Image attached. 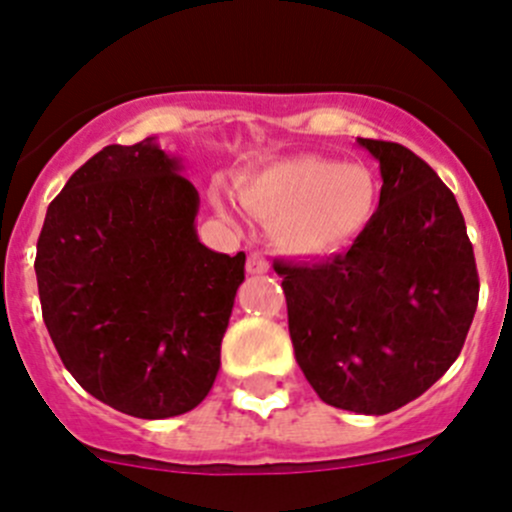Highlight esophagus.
<instances>
[{
    "mask_svg": "<svg viewBox=\"0 0 512 512\" xmlns=\"http://www.w3.org/2000/svg\"><path fill=\"white\" fill-rule=\"evenodd\" d=\"M267 270H270V262H267V257L262 252H252L247 257V274H265Z\"/></svg>",
    "mask_w": 512,
    "mask_h": 512,
    "instance_id": "34e87169",
    "label": "esophagus"
}]
</instances>
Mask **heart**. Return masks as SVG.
I'll use <instances>...</instances> for the list:
<instances>
[{"label": "heart", "mask_w": 512, "mask_h": 512, "mask_svg": "<svg viewBox=\"0 0 512 512\" xmlns=\"http://www.w3.org/2000/svg\"><path fill=\"white\" fill-rule=\"evenodd\" d=\"M238 201L270 220L274 245L287 255L326 257L353 245L380 208V181L365 164L319 154L279 159L238 184ZM215 211L235 220L230 201L215 193Z\"/></svg>", "instance_id": "heart-1"}]
</instances>
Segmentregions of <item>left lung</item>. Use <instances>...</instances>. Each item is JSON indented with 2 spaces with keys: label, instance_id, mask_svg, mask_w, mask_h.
I'll list each match as a JSON object with an SVG mask.
<instances>
[{
  "label": "left lung",
  "instance_id": "8db88e82",
  "mask_svg": "<svg viewBox=\"0 0 512 512\" xmlns=\"http://www.w3.org/2000/svg\"><path fill=\"white\" fill-rule=\"evenodd\" d=\"M380 164V208L343 255L274 262L301 373L326 405L400 410L459 358L478 274L454 193L395 142L355 139Z\"/></svg>",
  "mask_w": 512,
  "mask_h": 512
}]
</instances>
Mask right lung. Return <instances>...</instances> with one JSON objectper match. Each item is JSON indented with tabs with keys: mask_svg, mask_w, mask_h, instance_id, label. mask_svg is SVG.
<instances>
[{
	"mask_svg": "<svg viewBox=\"0 0 512 512\" xmlns=\"http://www.w3.org/2000/svg\"><path fill=\"white\" fill-rule=\"evenodd\" d=\"M157 137L110 144L48 206L36 245L43 324L83 390L139 419L206 400L245 252L198 240L201 198Z\"/></svg>",
	"mask_w": 512,
	"mask_h": 512,
	"instance_id": "1",
	"label": "right lung"
}]
</instances>
